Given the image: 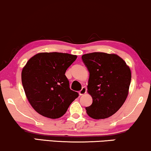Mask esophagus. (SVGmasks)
Listing matches in <instances>:
<instances>
[{
  "label": "esophagus",
  "mask_w": 151,
  "mask_h": 151,
  "mask_svg": "<svg viewBox=\"0 0 151 151\" xmlns=\"http://www.w3.org/2000/svg\"><path fill=\"white\" fill-rule=\"evenodd\" d=\"M86 92H87V88H86V87H83V88H82V89L79 91V95H83L84 94L86 93Z\"/></svg>",
  "instance_id": "1"
}]
</instances>
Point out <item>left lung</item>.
Segmentation results:
<instances>
[{"mask_svg":"<svg viewBox=\"0 0 151 151\" xmlns=\"http://www.w3.org/2000/svg\"><path fill=\"white\" fill-rule=\"evenodd\" d=\"M90 72L88 93L93 103L86 108L95 119L112 116L124 103L129 94L132 73L122 58L114 54L94 52L82 56Z\"/></svg>","mask_w":151,"mask_h":151,"instance_id":"obj_1","label":"left lung"}]
</instances>
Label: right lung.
Returning <instances> with one entry per match:
<instances>
[{
	"label": "right lung",
	"mask_w": 151,
	"mask_h": 151,
	"mask_svg": "<svg viewBox=\"0 0 151 151\" xmlns=\"http://www.w3.org/2000/svg\"><path fill=\"white\" fill-rule=\"evenodd\" d=\"M76 55L58 52L39 53L30 58L22 70L26 97L37 113L50 119L61 117L78 97L69 88L65 73Z\"/></svg>",
	"instance_id": "obj_1"
}]
</instances>
